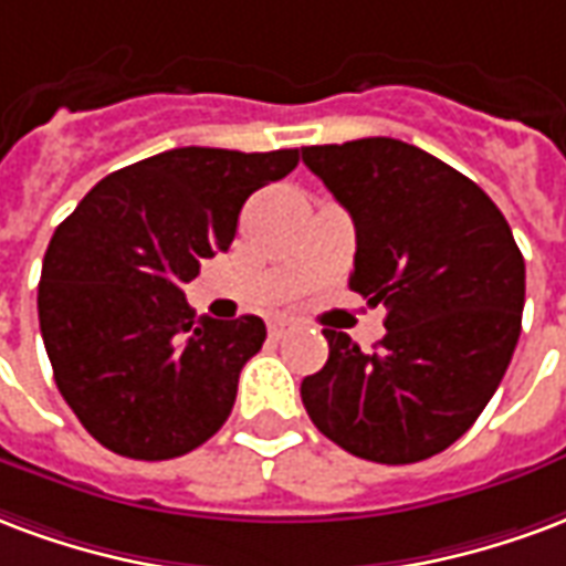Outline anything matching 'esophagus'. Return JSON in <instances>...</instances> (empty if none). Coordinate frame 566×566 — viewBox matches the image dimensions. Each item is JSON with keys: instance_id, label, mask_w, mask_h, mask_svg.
Masks as SVG:
<instances>
[{"instance_id": "obj_1", "label": "esophagus", "mask_w": 566, "mask_h": 566, "mask_svg": "<svg viewBox=\"0 0 566 566\" xmlns=\"http://www.w3.org/2000/svg\"><path fill=\"white\" fill-rule=\"evenodd\" d=\"M292 328H295V319H289V316H274V319H271V323H268V334H271V337H283V334H289L292 332Z\"/></svg>"}]
</instances>
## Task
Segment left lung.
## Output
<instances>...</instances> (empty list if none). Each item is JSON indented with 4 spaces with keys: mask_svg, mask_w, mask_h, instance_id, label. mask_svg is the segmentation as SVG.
I'll list each match as a JSON object with an SVG mask.
<instances>
[{
    "mask_svg": "<svg viewBox=\"0 0 566 566\" xmlns=\"http://www.w3.org/2000/svg\"><path fill=\"white\" fill-rule=\"evenodd\" d=\"M349 210V289L386 304L374 353L325 328L328 361L301 382L313 424L379 464L452 447L501 386L522 332L525 259L492 198L431 153L395 138L301 147Z\"/></svg>",
    "mask_w": 566,
    "mask_h": 566,
    "instance_id": "1",
    "label": "left lung"
}]
</instances>
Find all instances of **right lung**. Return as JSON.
I'll return each instance as SVG.
<instances>
[{"label":"right lung","instance_id":"1","mask_svg":"<svg viewBox=\"0 0 566 566\" xmlns=\"http://www.w3.org/2000/svg\"><path fill=\"white\" fill-rule=\"evenodd\" d=\"M301 150L177 147L119 168L53 232L39 323L56 389L90 434L138 461L187 455L229 419L259 316H196L184 286L229 250L255 189Z\"/></svg>","mask_w":566,"mask_h":566}]
</instances>
